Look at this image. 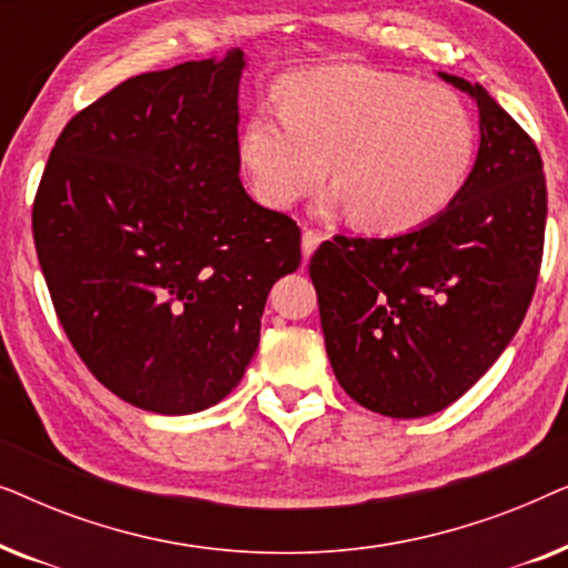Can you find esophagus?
I'll list each match as a JSON object with an SVG mask.
<instances>
[{"label": "esophagus", "instance_id": "obj_1", "mask_svg": "<svg viewBox=\"0 0 568 568\" xmlns=\"http://www.w3.org/2000/svg\"><path fill=\"white\" fill-rule=\"evenodd\" d=\"M321 240H323V235L317 230H305V232H302V255H305V258H310L315 247L321 245Z\"/></svg>", "mask_w": 568, "mask_h": 568}]
</instances>
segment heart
<instances>
[{
	"instance_id": "heart-1",
	"label": "heart",
	"mask_w": 568,
	"mask_h": 568,
	"mask_svg": "<svg viewBox=\"0 0 568 568\" xmlns=\"http://www.w3.org/2000/svg\"><path fill=\"white\" fill-rule=\"evenodd\" d=\"M240 134V162L261 204L290 209L328 181L356 227L403 235L439 220L476 165V123L445 84L331 64L294 72Z\"/></svg>"
}]
</instances>
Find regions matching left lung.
<instances>
[{"label":"left lung","mask_w":568,"mask_h":568,"mask_svg":"<svg viewBox=\"0 0 568 568\" xmlns=\"http://www.w3.org/2000/svg\"><path fill=\"white\" fill-rule=\"evenodd\" d=\"M470 181L439 220L398 237L336 235L310 258L331 367L390 418L437 414L484 377L530 307L548 191L530 134L480 88Z\"/></svg>","instance_id":"obj_1"}]
</instances>
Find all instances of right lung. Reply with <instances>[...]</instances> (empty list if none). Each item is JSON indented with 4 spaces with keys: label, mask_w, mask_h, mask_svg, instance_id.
Segmentation results:
<instances>
[{
    "label": "right lung",
    "mask_w": 568,
    "mask_h": 568,
    "mask_svg": "<svg viewBox=\"0 0 568 568\" xmlns=\"http://www.w3.org/2000/svg\"><path fill=\"white\" fill-rule=\"evenodd\" d=\"M243 51L115 84L72 115L33 201V240L69 344L100 385L196 414L245 375L302 232L240 183Z\"/></svg>",
    "instance_id": "obj_1"
}]
</instances>
